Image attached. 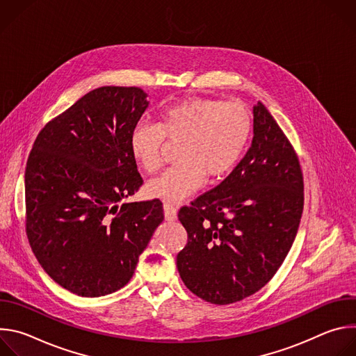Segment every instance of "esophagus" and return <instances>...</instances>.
Returning a JSON list of instances; mask_svg holds the SVG:
<instances>
[{"instance_id":"1","label":"esophagus","mask_w":356,"mask_h":356,"mask_svg":"<svg viewBox=\"0 0 356 356\" xmlns=\"http://www.w3.org/2000/svg\"><path fill=\"white\" fill-rule=\"evenodd\" d=\"M163 211H165V218L168 221L177 220V209L172 204V202H165V204H163Z\"/></svg>"}]
</instances>
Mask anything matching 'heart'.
I'll list each match as a JSON object with an SVG mask.
<instances>
[{
  "instance_id": "obj_1",
  "label": "heart",
  "mask_w": 356,
  "mask_h": 356,
  "mask_svg": "<svg viewBox=\"0 0 356 356\" xmlns=\"http://www.w3.org/2000/svg\"><path fill=\"white\" fill-rule=\"evenodd\" d=\"M250 131V114L238 101L194 97L163 108L155 125L138 124L129 136V152L143 172L154 173L162 163L165 138L181 139L176 154L180 162L146 186L150 197L181 201L206 177L220 179L236 166Z\"/></svg>"
}]
</instances>
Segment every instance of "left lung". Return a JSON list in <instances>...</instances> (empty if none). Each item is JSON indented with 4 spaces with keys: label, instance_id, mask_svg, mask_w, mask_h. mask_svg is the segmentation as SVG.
<instances>
[{
    "label": "left lung",
    "instance_id": "left-lung-1",
    "mask_svg": "<svg viewBox=\"0 0 356 356\" xmlns=\"http://www.w3.org/2000/svg\"><path fill=\"white\" fill-rule=\"evenodd\" d=\"M302 204L296 152L258 101L246 155L221 184L179 211L187 243L176 264L186 287L220 306L261 290L287 257Z\"/></svg>",
    "mask_w": 356,
    "mask_h": 356
}]
</instances>
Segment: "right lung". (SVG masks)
Here are the masks:
<instances>
[{
	"mask_svg": "<svg viewBox=\"0 0 356 356\" xmlns=\"http://www.w3.org/2000/svg\"><path fill=\"white\" fill-rule=\"evenodd\" d=\"M138 87L83 95L38 135L25 169L26 235L43 270L83 297L132 277L163 221L161 200L122 202L142 184L129 136L147 108Z\"/></svg>",
	"mask_w": 356,
	"mask_h": 356,
	"instance_id": "add662e5",
	"label": "right lung"
}]
</instances>
